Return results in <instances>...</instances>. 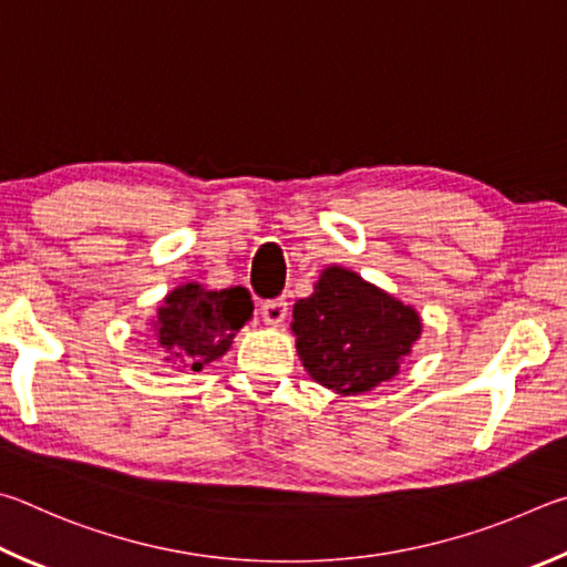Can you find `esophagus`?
Listing matches in <instances>:
<instances>
[{
  "mask_svg": "<svg viewBox=\"0 0 567 567\" xmlns=\"http://www.w3.org/2000/svg\"><path fill=\"white\" fill-rule=\"evenodd\" d=\"M261 313H264V321H266L268 326H278V323H284L286 313H289V303H286V299L264 301Z\"/></svg>",
  "mask_w": 567,
  "mask_h": 567,
  "instance_id": "obj_1",
  "label": "esophagus"
}]
</instances>
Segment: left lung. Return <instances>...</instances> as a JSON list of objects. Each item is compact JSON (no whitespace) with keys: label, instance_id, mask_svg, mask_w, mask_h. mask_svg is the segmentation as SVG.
<instances>
[{"label":"left lung","instance_id":"obj_1","mask_svg":"<svg viewBox=\"0 0 567 567\" xmlns=\"http://www.w3.org/2000/svg\"><path fill=\"white\" fill-rule=\"evenodd\" d=\"M296 351L316 383L343 395L391 381L421 336V319L349 268L321 274L309 299L293 306Z\"/></svg>","mask_w":567,"mask_h":567}]
</instances>
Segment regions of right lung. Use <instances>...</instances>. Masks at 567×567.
I'll list each match as a JSON object with an SVG mask.
<instances>
[{"instance_id": "right-lung-1", "label": "right lung", "mask_w": 567, "mask_h": 567, "mask_svg": "<svg viewBox=\"0 0 567 567\" xmlns=\"http://www.w3.org/2000/svg\"><path fill=\"white\" fill-rule=\"evenodd\" d=\"M251 311V293L244 286L221 291H208L198 284L178 286L158 309L154 326L158 349L178 369L202 371L228 351Z\"/></svg>"}]
</instances>
